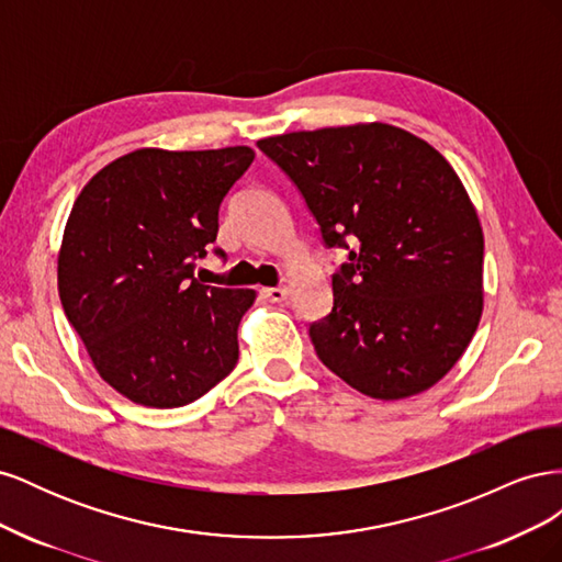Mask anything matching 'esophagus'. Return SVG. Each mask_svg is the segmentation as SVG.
Here are the masks:
<instances>
[{
  "label": "esophagus",
  "instance_id": "1",
  "mask_svg": "<svg viewBox=\"0 0 562 562\" xmlns=\"http://www.w3.org/2000/svg\"><path fill=\"white\" fill-rule=\"evenodd\" d=\"M260 293L269 302H283L288 297V288H281V285H277V288H262Z\"/></svg>",
  "mask_w": 562,
  "mask_h": 562
}]
</instances>
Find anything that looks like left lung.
I'll return each instance as SVG.
<instances>
[{"label":"left lung","instance_id":"left-lung-1","mask_svg":"<svg viewBox=\"0 0 562 562\" xmlns=\"http://www.w3.org/2000/svg\"><path fill=\"white\" fill-rule=\"evenodd\" d=\"M293 180L326 248L333 310L310 337L323 366L361 394L398 401L459 361L483 314V229L452 166L389 124L258 140Z\"/></svg>","mask_w":562,"mask_h":562}]
</instances>
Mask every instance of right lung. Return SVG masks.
Segmentation results:
<instances>
[{"mask_svg": "<svg viewBox=\"0 0 562 562\" xmlns=\"http://www.w3.org/2000/svg\"><path fill=\"white\" fill-rule=\"evenodd\" d=\"M252 159L244 145L145 147L77 196L58 255L60 302L100 378L128 401L187 405L239 361L236 330L255 291L203 285L194 260L215 241L220 203Z\"/></svg>", "mask_w": 562, "mask_h": 562, "instance_id": "right-lung-1", "label": "right lung"}]
</instances>
